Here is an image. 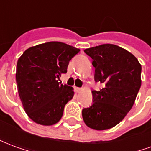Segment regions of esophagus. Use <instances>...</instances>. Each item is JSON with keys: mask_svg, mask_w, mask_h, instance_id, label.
I'll use <instances>...</instances> for the list:
<instances>
[{"mask_svg": "<svg viewBox=\"0 0 151 151\" xmlns=\"http://www.w3.org/2000/svg\"><path fill=\"white\" fill-rule=\"evenodd\" d=\"M74 90L77 93H79V92L82 91V88H79V87H74Z\"/></svg>", "mask_w": 151, "mask_h": 151, "instance_id": "34e87169", "label": "esophagus"}]
</instances>
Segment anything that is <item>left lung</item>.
Masks as SVG:
<instances>
[{"instance_id":"obj_1","label":"left lung","mask_w":151,"mask_h":151,"mask_svg":"<svg viewBox=\"0 0 151 151\" xmlns=\"http://www.w3.org/2000/svg\"><path fill=\"white\" fill-rule=\"evenodd\" d=\"M84 52L93 60L95 81L104 87L92 91L93 104L82 109V118L91 129H109L133 107L142 84V65L132 53L114 44H102Z\"/></svg>"}]
</instances>
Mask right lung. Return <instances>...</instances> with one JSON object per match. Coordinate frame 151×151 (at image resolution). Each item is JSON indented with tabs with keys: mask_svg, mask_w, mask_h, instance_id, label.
Returning a JSON list of instances; mask_svg holds the SVG:
<instances>
[{
	"mask_svg": "<svg viewBox=\"0 0 151 151\" xmlns=\"http://www.w3.org/2000/svg\"><path fill=\"white\" fill-rule=\"evenodd\" d=\"M80 49L61 42H47L29 47L17 63L16 82L26 113L35 123L52 125L63 116L73 88L58 82L69 60Z\"/></svg>",
	"mask_w": 151,
	"mask_h": 151,
	"instance_id": "obj_1",
	"label": "right lung"
}]
</instances>
